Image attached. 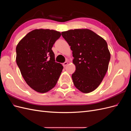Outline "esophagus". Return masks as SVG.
Segmentation results:
<instances>
[{"mask_svg": "<svg viewBox=\"0 0 131 131\" xmlns=\"http://www.w3.org/2000/svg\"><path fill=\"white\" fill-rule=\"evenodd\" d=\"M68 62H65L64 63H63V67H66L67 64H68Z\"/></svg>", "mask_w": 131, "mask_h": 131, "instance_id": "esophagus-1", "label": "esophagus"}]
</instances>
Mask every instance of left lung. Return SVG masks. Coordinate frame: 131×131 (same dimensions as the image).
Segmentation results:
<instances>
[{
	"instance_id": "obj_1",
	"label": "left lung",
	"mask_w": 131,
	"mask_h": 131,
	"mask_svg": "<svg viewBox=\"0 0 131 131\" xmlns=\"http://www.w3.org/2000/svg\"><path fill=\"white\" fill-rule=\"evenodd\" d=\"M62 35L73 51L76 69L72 78L74 86L88 93L101 84L108 70L110 53L106 41L88 29H71Z\"/></svg>"
}]
</instances>
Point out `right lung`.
Returning a JSON list of instances; mask_svg holds the SVG:
<instances>
[{
    "instance_id": "obj_1",
    "label": "right lung",
    "mask_w": 131,
    "mask_h": 131,
    "mask_svg": "<svg viewBox=\"0 0 131 131\" xmlns=\"http://www.w3.org/2000/svg\"><path fill=\"white\" fill-rule=\"evenodd\" d=\"M59 31L39 29L30 31L16 46L17 64L27 84L39 93L53 89L63 67L55 62L52 47L61 37Z\"/></svg>"
}]
</instances>
